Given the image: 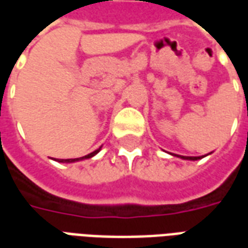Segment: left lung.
<instances>
[{"label":"left lung","mask_w":248,"mask_h":248,"mask_svg":"<svg viewBox=\"0 0 248 248\" xmlns=\"http://www.w3.org/2000/svg\"><path fill=\"white\" fill-rule=\"evenodd\" d=\"M175 156H179V158H182V159H188V161H197V159L203 158V156H182V155H177V154H175Z\"/></svg>","instance_id":"1"}]
</instances>
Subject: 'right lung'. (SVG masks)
<instances>
[{"label":"right lung","instance_id":"1","mask_svg":"<svg viewBox=\"0 0 248 248\" xmlns=\"http://www.w3.org/2000/svg\"><path fill=\"white\" fill-rule=\"evenodd\" d=\"M99 150H101V149L93 151V153H90V154H87V155H85V156H81V158H73V159H60L58 162H63V163H71V162H78V161H82V159H89V158H92V156L95 155V154H97Z\"/></svg>","mask_w":248,"mask_h":248}]
</instances>
